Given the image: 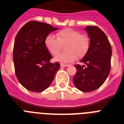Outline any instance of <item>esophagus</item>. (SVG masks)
Masks as SVG:
<instances>
[{
  "mask_svg": "<svg viewBox=\"0 0 124 124\" xmlns=\"http://www.w3.org/2000/svg\"><path fill=\"white\" fill-rule=\"evenodd\" d=\"M60 66H61V67H68V66H69V65H68V64L61 63V64H60Z\"/></svg>",
  "mask_w": 124,
  "mask_h": 124,
  "instance_id": "obj_1",
  "label": "esophagus"
}]
</instances>
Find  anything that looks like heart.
Wrapping results in <instances>:
<instances>
[{
  "mask_svg": "<svg viewBox=\"0 0 124 124\" xmlns=\"http://www.w3.org/2000/svg\"><path fill=\"white\" fill-rule=\"evenodd\" d=\"M65 45L66 51L54 57V60L66 63L84 56L90 45L89 38L85 34H80L77 30L66 28L56 33V37L49 35L46 38L45 45L53 55H56Z\"/></svg>",
  "mask_w": 124,
  "mask_h": 124,
  "instance_id": "1",
  "label": "heart"
}]
</instances>
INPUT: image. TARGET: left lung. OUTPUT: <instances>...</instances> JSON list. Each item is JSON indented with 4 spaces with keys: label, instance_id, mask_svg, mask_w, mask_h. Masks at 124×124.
I'll list each match as a JSON object with an SVG mask.
<instances>
[{
    "label": "left lung",
    "instance_id": "left-lung-1",
    "mask_svg": "<svg viewBox=\"0 0 124 124\" xmlns=\"http://www.w3.org/2000/svg\"><path fill=\"white\" fill-rule=\"evenodd\" d=\"M85 30L90 39V45L80 62L75 65L77 73L74 85L83 92H91L99 88L106 81L111 70V46L106 34L96 26H87Z\"/></svg>",
    "mask_w": 124,
    "mask_h": 124
}]
</instances>
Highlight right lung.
Here are the masks:
<instances>
[{"label":"right lung","instance_id":"right-lung-1","mask_svg":"<svg viewBox=\"0 0 124 124\" xmlns=\"http://www.w3.org/2000/svg\"><path fill=\"white\" fill-rule=\"evenodd\" d=\"M58 29L44 22L30 21L16 35L13 47L15 70L17 79L26 89L44 91L60 69L58 62H50L52 56L45 45L49 34Z\"/></svg>","mask_w":124,"mask_h":124}]
</instances>
